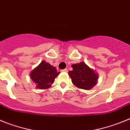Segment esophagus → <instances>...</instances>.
I'll return each instance as SVG.
<instances>
[{
  "label": "esophagus",
  "instance_id": "esophagus-1",
  "mask_svg": "<svg viewBox=\"0 0 130 130\" xmlns=\"http://www.w3.org/2000/svg\"><path fill=\"white\" fill-rule=\"evenodd\" d=\"M62 72H68V70H67V69H64V70H62Z\"/></svg>",
  "mask_w": 130,
  "mask_h": 130
}]
</instances>
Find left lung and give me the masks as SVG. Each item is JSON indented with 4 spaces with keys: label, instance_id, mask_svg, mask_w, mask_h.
<instances>
[{
    "label": "left lung",
    "instance_id": "1",
    "mask_svg": "<svg viewBox=\"0 0 130 130\" xmlns=\"http://www.w3.org/2000/svg\"><path fill=\"white\" fill-rule=\"evenodd\" d=\"M73 70L70 71L69 75L75 87L85 90H90L97 84V73L88 67L83 62L72 64Z\"/></svg>",
    "mask_w": 130,
    "mask_h": 130
}]
</instances>
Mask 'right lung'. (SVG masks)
<instances>
[{
	"label": "right lung",
	"mask_w": 130,
	"mask_h": 130,
	"mask_svg": "<svg viewBox=\"0 0 130 130\" xmlns=\"http://www.w3.org/2000/svg\"><path fill=\"white\" fill-rule=\"evenodd\" d=\"M59 73L56 68L43 60L31 72L30 75L38 88L47 89L51 87Z\"/></svg>",
	"instance_id": "add662e5"
}]
</instances>
